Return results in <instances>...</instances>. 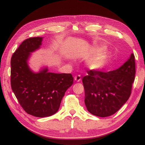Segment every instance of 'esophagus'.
<instances>
[{
    "label": "esophagus",
    "instance_id": "34e87169",
    "mask_svg": "<svg viewBox=\"0 0 145 145\" xmlns=\"http://www.w3.org/2000/svg\"><path fill=\"white\" fill-rule=\"evenodd\" d=\"M74 80L76 82H80L81 80V76L80 75H77L74 77Z\"/></svg>",
    "mask_w": 145,
    "mask_h": 145
}]
</instances>
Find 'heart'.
I'll return each instance as SVG.
<instances>
[{"label": "heart", "mask_w": 145, "mask_h": 145, "mask_svg": "<svg viewBox=\"0 0 145 145\" xmlns=\"http://www.w3.org/2000/svg\"><path fill=\"white\" fill-rule=\"evenodd\" d=\"M105 50V47H97L94 48V50L97 52H100ZM106 58V53L104 51L98 55L90 58L87 61V66L90 69L95 71L100 70L103 68Z\"/></svg>", "instance_id": "b5f03b06"}]
</instances>
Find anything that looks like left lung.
Instances as JSON below:
<instances>
[{
  "label": "left lung",
  "instance_id": "left-lung-1",
  "mask_svg": "<svg viewBox=\"0 0 145 145\" xmlns=\"http://www.w3.org/2000/svg\"><path fill=\"white\" fill-rule=\"evenodd\" d=\"M82 79L88 111L105 118L116 113L129 100L135 76L133 54L119 68L109 72L90 70Z\"/></svg>",
  "mask_w": 145,
  "mask_h": 145
}]
</instances>
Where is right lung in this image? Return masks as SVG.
Here are the masks:
<instances>
[{
    "label": "right lung",
    "instance_id": "obj_1",
    "mask_svg": "<svg viewBox=\"0 0 145 145\" xmlns=\"http://www.w3.org/2000/svg\"><path fill=\"white\" fill-rule=\"evenodd\" d=\"M43 37L24 40L11 59V87L19 103L35 117L50 116L58 111L67 89L72 85L71 74L49 72L47 68L32 71L27 64L31 53L40 48Z\"/></svg>",
    "mask_w": 145,
    "mask_h": 145
}]
</instances>
